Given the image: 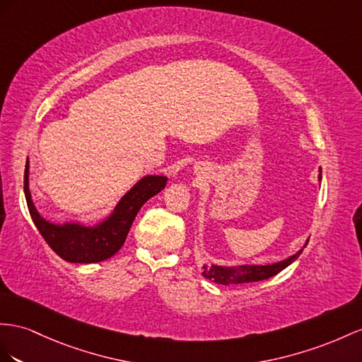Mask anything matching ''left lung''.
Segmentation results:
<instances>
[{"mask_svg":"<svg viewBox=\"0 0 362 362\" xmlns=\"http://www.w3.org/2000/svg\"><path fill=\"white\" fill-rule=\"evenodd\" d=\"M308 245V243H305ZM301 251L296 252L295 255L286 258L283 262H278L274 264H266V266H233V267H226V266H203L202 267V275L208 278V280L214 281L217 284H242V283H254V281H262L267 280L278 272H281L286 269L287 266L293 263L296 258L300 257Z\"/></svg>","mask_w":362,"mask_h":362,"instance_id":"1","label":"left lung"}]
</instances>
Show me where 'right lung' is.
<instances>
[{"label": "right lung", "mask_w": 362, "mask_h": 362, "mask_svg": "<svg viewBox=\"0 0 362 362\" xmlns=\"http://www.w3.org/2000/svg\"><path fill=\"white\" fill-rule=\"evenodd\" d=\"M165 185L163 175H146L125 194L113 214L102 223L93 228L75 223L59 226L42 218L33 205L29 191V160L24 171V194L35 226L53 251L70 263H99L113 257L125 243L139 209L146 200L159 194Z\"/></svg>", "instance_id": "1"}]
</instances>
